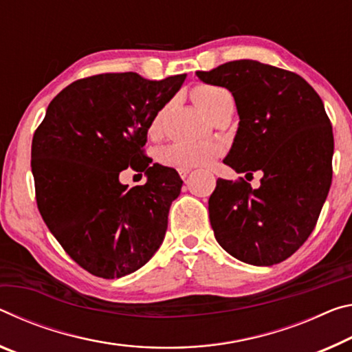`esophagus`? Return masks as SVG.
Wrapping results in <instances>:
<instances>
[{"mask_svg":"<svg viewBox=\"0 0 352 352\" xmlns=\"http://www.w3.org/2000/svg\"><path fill=\"white\" fill-rule=\"evenodd\" d=\"M190 171H192V168H177V173H179L182 179H186V177L190 175Z\"/></svg>","mask_w":352,"mask_h":352,"instance_id":"obj_1","label":"esophagus"}]
</instances>
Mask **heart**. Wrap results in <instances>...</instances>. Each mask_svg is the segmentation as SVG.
Segmentation results:
<instances>
[{
  "label": "heart",
  "mask_w": 352,
  "mask_h": 352,
  "mask_svg": "<svg viewBox=\"0 0 352 352\" xmlns=\"http://www.w3.org/2000/svg\"><path fill=\"white\" fill-rule=\"evenodd\" d=\"M226 95H229L226 90L215 85H199L193 90V100L206 115ZM157 124L159 120H155L151 129L154 131ZM218 153L220 146L212 142H176L160 149L159 162L173 168H193V166L209 165Z\"/></svg>",
  "instance_id": "1"
}]
</instances>
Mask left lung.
<instances>
[{
	"label": "left lung",
	"instance_id": "obj_1",
	"mask_svg": "<svg viewBox=\"0 0 352 352\" xmlns=\"http://www.w3.org/2000/svg\"><path fill=\"white\" fill-rule=\"evenodd\" d=\"M201 82L234 96L239 128L223 162L237 173L262 171L261 187L217 179L209 198L215 239L240 262L272 267L312 232L332 182L333 135L324 104L299 74L241 59Z\"/></svg>",
	"mask_w": 352,
	"mask_h": 352
}]
</instances>
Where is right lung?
<instances>
[{
	"label": "right lung",
	"mask_w": 352,
	"mask_h": 352,
	"mask_svg": "<svg viewBox=\"0 0 352 352\" xmlns=\"http://www.w3.org/2000/svg\"><path fill=\"white\" fill-rule=\"evenodd\" d=\"M187 74L148 80L106 73L74 80L46 109L32 138L37 206L67 254L89 273L123 278L142 268L165 239L181 193L175 168L143 155L148 129ZM146 173L128 188L119 173Z\"/></svg>",
	"instance_id": "right-lung-1"
}]
</instances>
